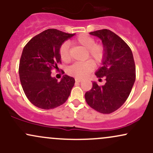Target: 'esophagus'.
I'll return each instance as SVG.
<instances>
[{"label":"esophagus","mask_w":153,"mask_h":153,"mask_svg":"<svg viewBox=\"0 0 153 153\" xmlns=\"http://www.w3.org/2000/svg\"><path fill=\"white\" fill-rule=\"evenodd\" d=\"M75 81L76 82H81L82 81V79H80V78H75Z\"/></svg>","instance_id":"1"}]
</instances>
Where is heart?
<instances>
[{"instance_id":"b5f03b06","label":"heart","mask_w":153,"mask_h":153,"mask_svg":"<svg viewBox=\"0 0 153 153\" xmlns=\"http://www.w3.org/2000/svg\"><path fill=\"white\" fill-rule=\"evenodd\" d=\"M75 42L81 45L85 49H87L88 57L94 61L99 63L102 60L104 55V49L101 45L95 44L94 38L86 34H80L75 39ZM59 56L63 62H68L71 59L70 55L69 44L64 43L59 47ZM94 65L92 61L88 60L85 62H77L73 63L67 69V73L69 75L78 78H85L89 73L94 70Z\"/></svg>"}]
</instances>
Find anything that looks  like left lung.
<instances>
[{
	"mask_svg": "<svg viewBox=\"0 0 153 153\" xmlns=\"http://www.w3.org/2000/svg\"><path fill=\"white\" fill-rule=\"evenodd\" d=\"M101 40L104 49L102 67L95 75L106 78V83L99 86L93 82V88L87 91L85 99L88 104L97 111L110 114L124 104L134 85L136 74L132 52L127 43L108 29L89 33Z\"/></svg>",
	"mask_w": 153,
	"mask_h": 153,
	"instance_id": "8db88e82",
	"label": "left lung"
}]
</instances>
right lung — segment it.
Wrapping results in <instances>:
<instances>
[{
    "label": "right lung",
    "instance_id": "right-lung-1",
    "mask_svg": "<svg viewBox=\"0 0 153 153\" xmlns=\"http://www.w3.org/2000/svg\"><path fill=\"white\" fill-rule=\"evenodd\" d=\"M75 34L49 29L24 47L19 62V78L24 94L35 106L51 109L63 104L69 97L75 79L65 75L58 82L51 73L61 62L59 47Z\"/></svg>",
    "mask_w": 153,
    "mask_h": 153
}]
</instances>
